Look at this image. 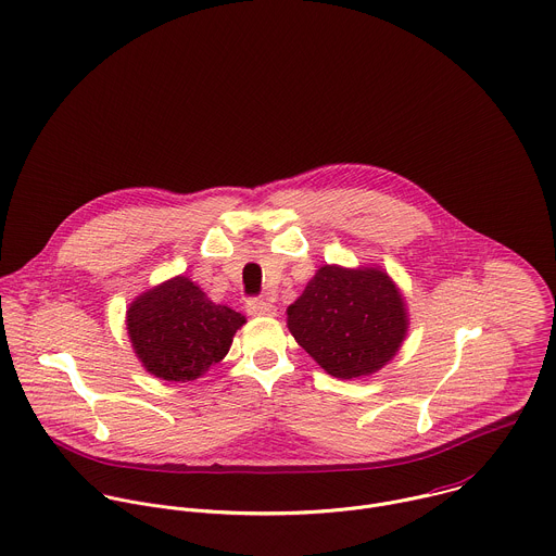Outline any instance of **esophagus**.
Instances as JSON below:
<instances>
[{
    "label": "esophagus",
    "mask_w": 556,
    "mask_h": 556,
    "mask_svg": "<svg viewBox=\"0 0 556 556\" xmlns=\"http://www.w3.org/2000/svg\"><path fill=\"white\" fill-rule=\"evenodd\" d=\"M247 314L249 316H275L277 307L266 299H249L247 301Z\"/></svg>",
    "instance_id": "1"
}]
</instances>
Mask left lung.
Instances as JSON below:
<instances>
[{
	"mask_svg": "<svg viewBox=\"0 0 556 556\" xmlns=\"http://www.w3.org/2000/svg\"><path fill=\"white\" fill-rule=\"evenodd\" d=\"M288 329L329 375L355 379L377 372L396 355L407 316L386 273L323 266L288 307Z\"/></svg>",
	"mask_w": 556,
	"mask_h": 556,
	"instance_id": "obj_1",
	"label": "left lung"
}]
</instances>
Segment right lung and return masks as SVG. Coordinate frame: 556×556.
<instances>
[{
  "instance_id": "right-lung-1",
  "label": "right lung",
  "mask_w": 556,
  "mask_h": 556,
  "mask_svg": "<svg viewBox=\"0 0 556 556\" xmlns=\"http://www.w3.org/2000/svg\"><path fill=\"white\" fill-rule=\"evenodd\" d=\"M244 316L214 305L201 288L175 277L127 309V331L142 366L164 381H194L218 364Z\"/></svg>"
}]
</instances>
